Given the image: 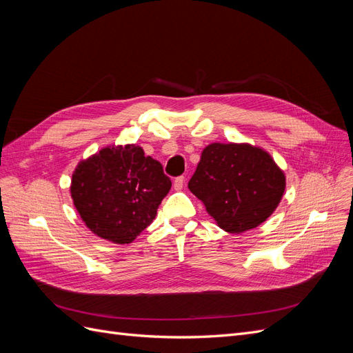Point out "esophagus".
Listing matches in <instances>:
<instances>
[{
	"label": "esophagus",
	"instance_id": "34e87169",
	"mask_svg": "<svg viewBox=\"0 0 353 353\" xmlns=\"http://www.w3.org/2000/svg\"><path fill=\"white\" fill-rule=\"evenodd\" d=\"M185 184V176H176L175 181H174V188L175 190H183Z\"/></svg>",
	"mask_w": 353,
	"mask_h": 353
}]
</instances>
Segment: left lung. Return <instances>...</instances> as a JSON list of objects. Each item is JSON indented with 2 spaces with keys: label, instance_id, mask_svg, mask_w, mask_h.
Wrapping results in <instances>:
<instances>
[{
  "label": "left lung",
  "instance_id": "obj_1",
  "mask_svg": "<svg viewBox=\"0 0 353 353\" xmlns=\"http://www.w3.org/2000/svg\"><path fill=\"white\" fill-rule=\"evenodd\" d=\"M188 188L218 225L232 234L261 225L285 188L271 156L249 144H210L201 153Z\"/></svg>",
  "mask_w": 353,
  "mask_h": 353
}]
</instances>
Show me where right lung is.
Returning a JSON list of instances; mask_svg holds the SVG:
<instances>
[{
    "label": "right lung",
    "mask_w": 353,
    "mask_h": 353,
    "mask_svg": "<svg viewBox=\"0 0 353 353\" xmlns=\"http://www.w3.org/2000/svg\"><path fill=\"white\" fill-rule=\"evenodd\" d=\"M172 183L141 147H105L81 162L70 194L82 221L99 237L131 243L154 219Z\"/></svg>",
    "instance_id": "right-lung-1"
}]
</instances>
